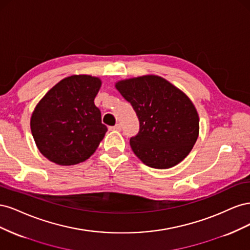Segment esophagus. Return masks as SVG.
I'll return each instance as SVG.
<instances>
[{
  "label": "esophagus",
  "instance_id": "1",
  "mask_svg": "<svg viewBox=\"0 0 250 250\" xmlns=\"http://www.w3.org/2000/svg\"><path fill=\"white\" fill-rule=\"evenodd\" d=\"M109 130H117V131H120V130H121V125H120V124H116L115 126H110V127H109Z\"/></svg>",
  "mask_w": 250,
  "mask_h": 250
}]
</instances>
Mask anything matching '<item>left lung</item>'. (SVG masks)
Returning <instances> with one entry per match:
<instances>
[{
    "label": "left lung",
    "instance_id": "1",
    "mask_svg": "<svg viewBox=\"0 0 250 250\" xmlns=\"http://www.w3.org/2000/svg\"><path fill=\"white\" fill-rule=\"evenodd\" d=\"M117 89L137 113L140 129L131 149L148 167L168 169L191 152L198 138L199 118L192 101L158 76L120 81Z\"/></svg>",
    "mask_w": 250,
    "mask_h": 250
}]
</instances>
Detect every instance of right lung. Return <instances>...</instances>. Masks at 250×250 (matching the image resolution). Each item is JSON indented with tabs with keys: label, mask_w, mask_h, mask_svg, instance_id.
<instances>
[{
	"label": "right lung",
	"mask_w": 250,
	"mask_h": 250,
	"mask_svg": "<svg viewBox=\"0 0 250 250\" xmlns=\"http://www.w3.org/2000/svg\"><path fill=\"white\" fill-rule=\"evenodd\" d=\"M99 78L74 75L59 81L36 105L31 132L41 153L62 166L84 162L104 138L107 127L95 103Z\"/></svg>",
	"instance_id": "add662e5"
}]
</instances>
